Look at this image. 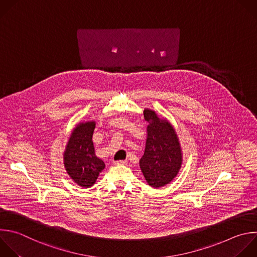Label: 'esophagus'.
<instances>
[{
  "label": "esophagus",
  "mask_w": 257,
  "mask_h": 257,
  "mask_svg": "<svg viewBox=\"0 0 257 257\" xmlns=\"http://www.w3.org/2000/svg\"><path fill=\"white\" fill-rule=\"evenodd\" d=\"M116 165H126L127 164V160H117L114 162Z\"/></svg>",
  "instance_id": "1"
}]
</instances>
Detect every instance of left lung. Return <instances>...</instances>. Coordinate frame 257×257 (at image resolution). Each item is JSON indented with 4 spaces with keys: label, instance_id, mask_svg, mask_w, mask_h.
Segmentation results:
<instances>
[{
    "label": "left lung",
    "instance_id": "obj_1",
    "mask_svg": "<svg viewBox=\"0 0 257 257\" xmlns=\"http://www.w3.org/2000/svg\"><path fill=\"white\" fill-rule=\"evenodd\" d=\"M148 122L147 137L139 166L145 181L158 189L172 183L183 164V151L178 134L165 118H159L155 111L144 109Z\"/></svg>",
    "mask_w": 257,
    "mask_h": 257
}]
</instances>
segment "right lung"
I'll return each mask as SVG.
<instances>
[{"label":"right lung","instance_id":"obj_1","mask_svg":"<svg viewBox=\"0 0 257 257\" xmlns=\"http://www.w3.org/2000/svg\"><path fill=\"white\" fill-rule=\"evenodd\" d=\"M96 121L79 122L73 128L63 153V164L69 178L81 188H91L105 168L95 153L93 134Z\"/></svg>","mask_w":257,"mask_h":257}]
</instances>
